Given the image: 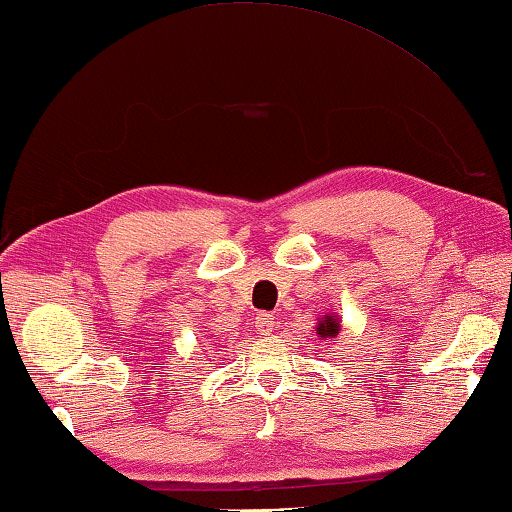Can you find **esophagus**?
Listing matches in <instances>:
<instances>
[{"mask_svg": "<svg viewBox=\"0 0 512 512\" xmlns=\"http://www.w3.org/2000/svg\"><path fill=\"white\" fill-rule=\"evenodd\" d=\"M273 324H275L273 313L262 311V313H257V315H255V327H257V331H262V333H271V331H273Z\"/></svg>", "mask_w": 512, "mask_h": 512, "instance_id": "1", "label": "esophagus"}]
</instances>
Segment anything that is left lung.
<instances>
[{"instance_id":"left-lung-1","label":"left lung","mask_w":512,"mask_h":512,"mask_svg":"<svg viewBox=\"0 0 512 512\" xmlns=\"http://www.w3.org/2000/svg\"><path fill=\"white\" fill-rule=\"evenodd\" d=\"M318 331H320V336H338V331H340V324H338V320L336 318H324V322L320 324L318 327Z\"/></svg>"}]
</instances>
